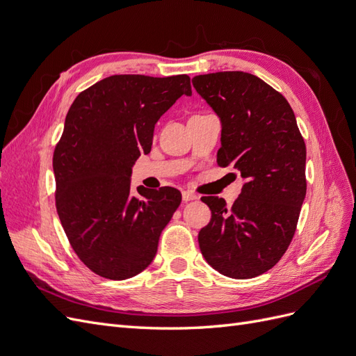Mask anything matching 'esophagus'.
Returning a JSON list of instances; mask_svg holds the SVG:
<instances>
[{
    "label": "esophagus",
    "instance_id": "1",
    "mask_svg": "<svg viewBox=\"0 0 356 356\" xmlns=\"http://www.w3.org/2000/svg\"><path fill=\"white\" fill-rule=\"evenodd\" d=\"M196 199H197V195H195V193H193V191H187V190L182 191V200H184V202L196 200Z\"/></svg>",
    "mask_w": 356,
    "mask_h": 356
}]
</instances>
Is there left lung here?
<instances>
[{
	"mask_svg": "<svg viewBox=\"0 0 356 356\" xmlns=\"http://www.w3.org/2000/svg\"><path fill=\"white\" fill-rule=\"evenodd\" d=\"M193 86L222 124L218 166L245 179L232 208L222 197H202L211 209L197 238L202 255L229 277L260 276L294 238L307 187L305 139L288 101L250 72L196 75Z\"/></svg>",
	"mask_w": 356,
	"mask_h": 356,
	"instance_id": "left-lung-1",
	"label": "left lung"
}]
</instances>
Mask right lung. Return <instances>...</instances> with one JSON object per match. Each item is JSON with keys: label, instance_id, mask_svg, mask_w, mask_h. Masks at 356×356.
Wrapping results in <instances>:
<instances>
[{"label": "right lung", "instance_id": "obj_1", "mask_svg": "<svg viewBox=\"0 0 356 356\" xmlns=\"http://www.w3.org/2000/svg\"><path fill=\"white\" fill-rule=\"evenodd\" d=\"M182 95L187 74H118L83 90L65 118L53 153L55 203L81 263L113 281L153 261L160 233L181 203L172 187L131 193L132 165L152 152L154 124Z\"/></svg>", "mask_w": 356, "mask_h": 356}]
</instances>
